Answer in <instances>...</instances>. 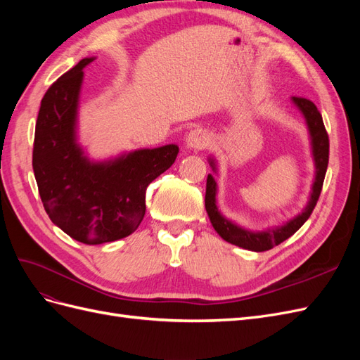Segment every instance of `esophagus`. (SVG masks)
<instances>
[{"instance_id":"1","label":"esophagus","mask_w":360,"mask_h":360,"mask_svg":"<svg viewBox=\"0 0 360 360\" xmlns=\"http://www.w3.org/2000/svg\"><path fill=\"white\" fill-rule=\"evenodd\" d=\"M209 135L202 129H193L186 136V147L192 150H202L209 144Z\"/></svg>"}]
</instances>
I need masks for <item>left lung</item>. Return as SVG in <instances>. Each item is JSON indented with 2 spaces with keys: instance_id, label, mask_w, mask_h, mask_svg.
I'll return each instance as SVG.
<instances>
[{
  "instance_id": "1",
  "label": "left lung",
  "mask_w": 360,
  "mask_h": 360,
  "mask_svg": "<svg viewBox=\"0 0 360 360\" xmlns=\"http://www.w3.org/2000/svg\"><path fill=\"white\" fill-rule=\"evenodd\" d=\"M292 103L296 105L297 110L304 117V122L308 126L309 139H311V150H312V159L315 167V177L312 183V189L309 195V201L304 205L302 213L294 216L292 219L285 222L284 225L267 228L264 231H250L246 228L234 224L233 221L226 219V217L217 209L216 204V193H217V183L212 174L207 176V186H205V210L210 217V222L214 228V231L219 234L225 242L236 245L238 248H243L248 250H254V252H264L274 246H278L288 237L296 233L299 228L308 221L311 216L315 204H317L323 181L326 176V169H328L329 163V136L324 129V123L320 111L317 110L311 101L303 99V97H291ZM209 163L214 172H217L216 160L209 158Z\"/></svg>"
}]
</instances>
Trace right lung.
<instances>
[{"label":"right lung","mask_w":360,"mask_h":360,"mask_svg":"<svg viewBox=\"0 0 360 360\" xmlns=\"http://www.w3.org/2000/svg\"><path fill=\"white\" fill-rule=\"evenodd\" d=\"M81 60L43 96L36 123L32 169L49 219L85 245L132 234L146 214V189L179 155L176 144L139 148L108 160H91L78 143Z\"/></svg>","instance_id":"right-lung-1"}]
</instances>
